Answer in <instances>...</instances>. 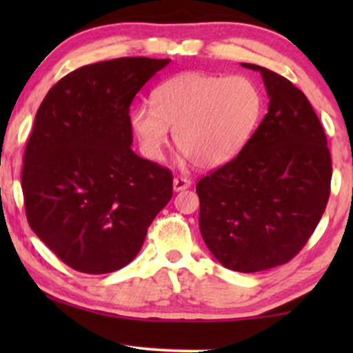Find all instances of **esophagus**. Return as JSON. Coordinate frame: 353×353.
I'll list each match as a JSON object with an SVG mask.
<instances>
[{
    "mask_svg": "<svg viewBox=\"0 0 353 353\" xmlns=\"http://www.w3.org/2000/svg\"><path fill=\"white\" fill-rule=\"evenodd\" d=\"M191 186V180L190 178H185V176H176L175 180H173V190L176 192L178 191H183V190H188V188Z\"/></svg>",
    "mask_w": 353,
    "mask_h": 353,
    "instance_id": "esophagus-1",
    "label": "esophagus"
}]
</instances>
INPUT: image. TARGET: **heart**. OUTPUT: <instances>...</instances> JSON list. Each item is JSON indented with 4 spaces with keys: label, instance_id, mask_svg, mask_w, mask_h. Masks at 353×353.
<instances>
[{
    "label": "heart",
    "instance_id": "b5f03b06",
    "mask_svg": "<svg viewBox=\"0 0 353 353\" xmlns=\"http://www.w3.org/2000/svg\"><path fill=\"white\" fill-rule=\"evenodd\" d=\"M152 103L130 112V127L149 159L159 161L170 127L178 149L201 168L230 162L257 128L263 94L248 77L181 72L152 91Z\"/></svg>",
    "mask_w": 353,
    "mask_h": 353
}]
</instances>
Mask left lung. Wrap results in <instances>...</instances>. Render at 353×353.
Wrapping results in <instances>:
<instances>
[{
  "mask_svg": "<svg viewBox=\"0 0 353 353\" xmlns=\"http://www.w3.org/2000/svg\"><path fill=\"white\" fill-rule=\"evenodd\" d=\"M259 70L268 112L241 152L197 183L199 228L223 267L255 273L288 263L315 231L331 191L325 130L307 96Z\"/></svg>",
  "mask_w": 353,
  "mask_h": 353,
  "instance_id": "obj_1",
  "label": "left lung"
}]
</instances>
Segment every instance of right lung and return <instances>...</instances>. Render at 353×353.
<instances>
[{"mask_svg":"<svg viewBox=\"0 0 353 353\" xmlns=\"http://www.w3.org/2000/svg\"><path fill=\"white\" fill-rule=\"evenodd\" d=\"M168 62L119 57L83 65L37 110L22 167L27 220L77 272L103 274L132 262L172 199V172L130 148L132 101Z\"/></svg>","mask_w":353,"mask_h":353,"instance_id":"right-lung-1","label":"right lung"}]
</instances>
